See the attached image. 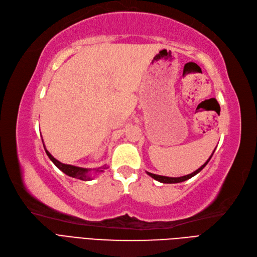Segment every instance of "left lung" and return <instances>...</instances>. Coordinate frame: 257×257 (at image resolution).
<instances>
[{
	"instance_id": "8db88e82",
	"label": "left lung",
	"mask_w": 257,
	"mask_h": 257,
	"mask_svg": "<svg viewBox=\"0 0 257 257\" xmlns=\"http://www.w3.org/2000/svg\"><path fill=\"white\" fill-rule=\"evenodd\" d=\"M216 150V149H215ZM215 152V151H214ZM214 152H213V154H214ZM213 154L210 155V157L207 159V162L204 164V165H202L198 170H196L194 172H192V173H190V174H187V175H184V176H180V178H169V176H163V175H157V174H153V173H150V172H147L150 176H151V178H153L154 180H156V181H158V182H161V183H164V184H175V183H181V182H184V181H187V180H189V179H191L192 176H194L196 174H198L203 168H204L207 164H208V162L210 161V158H211V156H213Z\"/></svg>"
}]
</instances>
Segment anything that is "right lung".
<instances>
[{"label": "right lung", "instance_id": "obj_1", "mask_svg": "<svg viewBox=\"0 0 257 257\" xmlns=\"http://www.w3.org/2000/svg\"><path fill=\"white\" fill-rule=\"evenodd\" d=\"M43 147H44V145H43ZM44 150H46V153H47V155L49 156L51 161L53 162V164H54L60 171H63L67 175L71 176V178H75V179L82 180V181H91L92 180L91 175H90L91 169H87V168H81V167H76V166H72V165H66V164L60 163V162L57 161L56 158H54L51 155V153L46 149V147H44ZM106 168H107L106 166H103L101 168H96V169H94V172L95 173H101L106 169Z\"/></svg>", "mask_w": 257, "mask_h": 257}]
</instances>
